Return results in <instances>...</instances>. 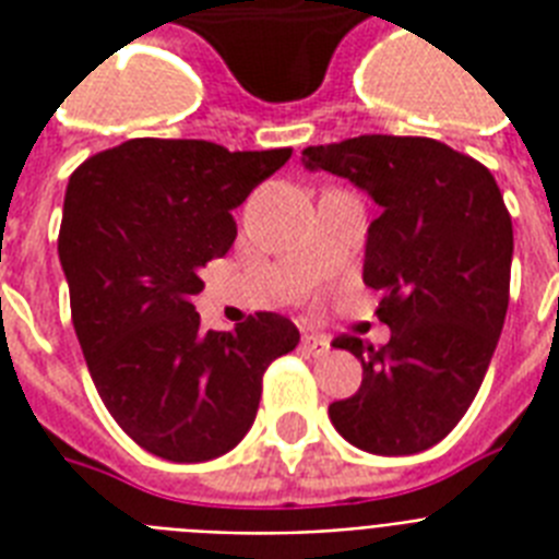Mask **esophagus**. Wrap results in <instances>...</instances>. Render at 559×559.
<instances>
[{
  "mask_svg": "<svg viewBox=\"0 0 559 559\" xmlns=\"http://www.w3.org/2000/svg\"><path fill=\"white\" fill-rule=\"evenodd\" d=\"M301 345H305V350H310L313 357H324V354H331V340H324V336H305L301 340Z\"/></svg>",
  "mask_w": 559,
  "mask_h": 559,
  "instance_id": "34e87169",
  "label": "esophagus"
}]
</instances>
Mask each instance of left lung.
I'll list each match as a JSON object with an SVG mask.
<instances>
[{
	"label": "left lung",
	"mask_w": 559,
	"mask_h": 559,
	"mask_svg": "<svg viewBox=\"0 0 559 559\" xmlns=\"http://www.w3.org/2000/svg\"><path fill=\"white\" fill-rule=\"evenodd\" d=\"M301 156L382 209L362 281L382 293L391 340L377 350L357 336L333 342L362 362V385L328 415L373 455L429 450L476 400L502 333L513 258L502 191L481 162L420 135H359Z\"/></svg>",
	"instance_id": "1"
}]
</instances>
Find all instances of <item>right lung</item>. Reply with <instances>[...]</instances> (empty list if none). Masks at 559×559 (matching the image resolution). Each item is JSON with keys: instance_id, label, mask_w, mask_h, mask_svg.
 I'll return each instance as SVG.
<instances>
[{"instance_id": "1", "label": "right lung", "mask_w": 559, "mask_h": 559, "mask_svg": "<svg viewBox=\"0 0 559 559\" xmlns=\"http://www.w3.org/2000/svg\"><path fill=\"white\" fill-rule=\"evenodd\" d=\"M293 156L228 153L200 139H130L95 153L66 188L57 237L72 324L92 382L142 450L177 464L235 450L254 424L263 371L298 328L254 313L202 331V266L231 249V209Z\"/></svg>"}]
</instances>
